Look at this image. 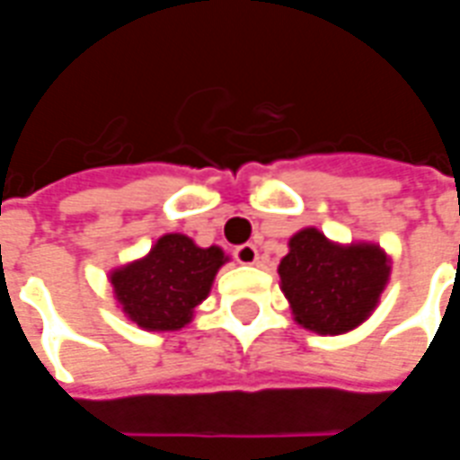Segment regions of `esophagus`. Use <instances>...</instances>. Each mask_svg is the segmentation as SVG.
I'll list each match as a JSON object with an SVG mask.
<instances>
[{"mask_svg": "<svg viewBox=\"0 0 460 460\" xmlns=\"http://www.w3.org/2000/svg\"><path fill=\"white\" fill-rule=\"evenodd\" d=\"M234 259L243 263V266H253L259 261V249L253 243H241V246L234 249Z\"/></svg>", "mask_w": 460, "mask_h": 460, "instance_id": "esophagus-1", "label": "esophagus"}]
</instances>
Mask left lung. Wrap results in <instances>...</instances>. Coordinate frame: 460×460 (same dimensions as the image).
Here are the masks:
<instances>
[{"label": "left lung", "instance_id": "obj_1", "mask_svg": "<svg viewBox=\"0 0 460 460\" xmlns=\"http://www.w3.org/2000/svg\"><path fill=\"white\" fill-rule=\"evenodd\" d=\"M392 273L382 246L330 241L315 226L293 234L280 259V290L293 320L318 335H345L375 313Z\"/></svg>", "mask_w": 460, "mask_h": 460}]
</instances>
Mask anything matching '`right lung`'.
I'll return each instance as SVG.
<instances>
[{"instance_id": "add662e5", "label": "right lung", "mask_w": 460, "mask_h": 460, "mask_svg": "<svg viewBox=\"0 0 460 460\" xmlns=\"http://www.w3.org/2000/svg\"><path fill=\"white\" fill-rule=\"evenodd\" d=\"M229 256L219 246L201 249L184 234H164L137 261L111 270L115 300L137 328L172 332L190 325Z\"/></svg>"}]
</instances>
